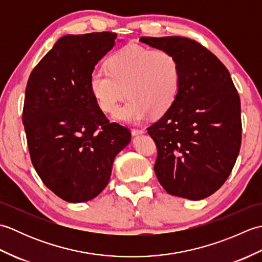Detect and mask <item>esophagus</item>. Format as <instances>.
Wrapping results in <instances>:
<instances>
[{
  "mask_svg": "<svg viewBox=\"0 0 262 262\" xmlns=\"http://www.w3.org/2000/svg\"><path fill=\"white\" fill-rule=\"evenodd\" d=\"M145 133V130L144 129H141V128H133L132 129V134L133 135H141V134H144Z\"/></svg>",
  "mask_w": 262,
  "mask_h": 262,
  "instance_id": "34e87169",
  "label": "esophagus"
}]
</instances>
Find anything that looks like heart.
Listing matches in <instances>:
<instances>
[{
	"label": "heart",
	"instance_id": "heart-1",
	"mask_svg": "<svg viewBox=\"0 0 262 262\" xmlns=\"http://www.w3.org/2000/svg\"><path fill=\"white\" fill-rule=\"evenodd\" d=\"M180 85L181 68L173 53L137 43L116 51L108 69H96L90 75L91 92L104 113H115L128 94L130 100L115 115L124 122L163 115L174 103Z\"/></svg>",
	"mask_w": 262,
	"mask_h": 262
}]
</instances>
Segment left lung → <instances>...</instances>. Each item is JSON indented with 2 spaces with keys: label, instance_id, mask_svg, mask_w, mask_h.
Instances as JSON below:
<instances>
[{
  "label": "left lung",
  "instance_id": "1",
  "mask_svg": "<svg viewBox=\"0 0 262 262\" xmlns=\"http://www.w3.org/2000/svg\"><path fill=\"white\" fill-rule=\"evenodd\" d=\"M179 59L180 91L147 128L158 148L154 171L172 194L200 200L223 186L241 147L240 97L229 71L202 43L186 37H141Z\"/></svg>",
  "mask_w": 262,
  "mask_h": 262
}]
</instances>
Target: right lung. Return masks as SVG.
Returning a JSON list of instances; mask_svg holds the SVG:
<instances>
[{
  "instance_id": "1",
  "label": "right lung",
  "mask_w": 262,
  "mask_h": 262,
  "mask_svg": "<svg viewBox=\"0 0 262 262\" xmlns=\"http://www.w3.org/2000/svg\"><path fill=\"white\" fill-rule=\"evenodd\" d=\"M114 32L58 39L26 88L22 122L33 168L60 199L83 203L108 185L114 159L130 132L110 122L90 89L94 66L116 42Z\"/></svg>"
}]
</instances>
